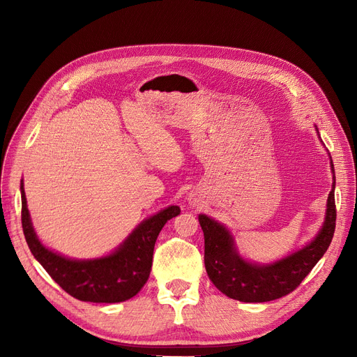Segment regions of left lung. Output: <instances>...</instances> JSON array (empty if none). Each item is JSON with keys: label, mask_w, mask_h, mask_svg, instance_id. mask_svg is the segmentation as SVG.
I'll return each mask as SVG.
<instances>
[{"label": "left lung", "mask_w": 357, "mask_h": 357, "mask_svg": "<svg viewBox=\"0 0 357 357\" xmlns=\"http://www.w3.org/2000/svg\"><path fill=\"white\" fill-rule=\"evenodd\" d=\"M333 166V165H331ZM334 185L327 199V215L318 236L303 250L257 266L243 260L233 245V238L221 224L207 215H199L204 231V264L211 282L229 298L241 303H266L291 294L327 252L335 230Z\"/></svg>", "instance_id": "obj_1"}]
</instances>
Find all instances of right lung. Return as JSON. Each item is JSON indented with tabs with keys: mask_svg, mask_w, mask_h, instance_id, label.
Instances as JSON below:
<instances>
[{
	"mask_svg": "<svg viewBox=\"0 0 357 357\" xmlns=\"http://www.w3.org/2000/svg\"><path fill=\"white\" fill-rule=\"evenodd\" d=\"M181 208L167 207L144 220L123 245L107 257L70 260L46 249L31 227L22 181V224L33 256L65 292L85 303H123L133 298L147 282L152 269L156 238L167 220Z\"/></svg>",
	"mask_w": 357,
	"mask_h": 357,
	"instance_id": "1",
	"label": "right lung"
}]
</instances>
